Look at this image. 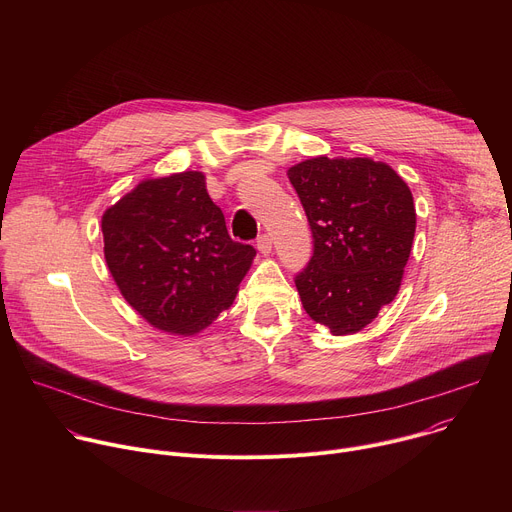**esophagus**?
<instances>
[{
    "mask_svg": "<svg viewBox=\"0 0 512 512\" xmlns=\"http://www.w3.org/2000/svg\"><path fill=\"white\" fill-rule=\"evenodd\" d=\"M257 249H259V253L269 255V253H271V237H269V235H261V237L257 239Z\"/></svg>",
    "mask_w": 512,
    "mask_h": 512,
    "instance_id": "1",
    "label": "esophagus"
}]
</instances>
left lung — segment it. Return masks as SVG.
<instances>
[{"instance_id":"left-lung-1","label":"left lung","mask_w":512,"mask_h":512,"mask_svg":"<svg viewBox=\"0 0 512 512\" xmlns=\"http://www.w3.org/2000/svg\"><path fill=\"white\" fill-rule=\"evenodd\" d=\"M314 237L296 275L304 310L334 336L371 324L397 296L415 237L409 186L371 158H312L287 170Z\"/></svg>"}]
</instances>
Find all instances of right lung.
<instances>
[{
    "label": "right lung",
    "instance_id": "1",
    "mask_svg": "<svg viewBox=\"0 0 512 512\" xmlns=\"http://www.w3.org/2000/svg\"><path fill=\"white\" fill-rule=\"evenodd\" d=\"M101 229L127 304L154 328L182 336L233 304L257 253L229 237L202 172L139 182L105 210Z\"/></svg>",
    "mask_w": 512,
    "mask_h": 512
}]
</instances>
